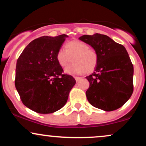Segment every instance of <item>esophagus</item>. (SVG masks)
Wrapping results in <instances>:
<instances>
[{
    "mask_svg": "<svg viewBox=\"0 0 146 146\" xmlns=\"http://www.w3.org/2000/svg\"><path fill=\"white\" fill-rule=\"evenodd\" d=\"M74 78H75V80H76L77 82H78V81H79V80H81L82 78H80V77H76V76H75Z\"/></svg>",
    "mask_w": 146,
    "mask_h": 146,
    "instance_id": "obj_1",
    "label": "esophagus"
}]
</instances>
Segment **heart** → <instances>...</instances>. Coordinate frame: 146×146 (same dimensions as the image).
I'll list each match as a JSON object with an SVG mask.
<instances>
[{"label":"heart","mask_w":146,"mask_h":146,"mask_svg":"<svg viewBox=\"0 0 146 146\" xmlns=\"http://www.w3.org/2000/svg\"><path fill=\"white\" fill-rule=\"evenodd\" d=\"M57 60L62 68H66L72 62L74 63L65 70L69 74L90 73L96 68L98 55L94 48L80 40H72L65 44L64 48H60L57 53Z\"/></svg>","instance_id":"b5f03b06"}]
</instances>
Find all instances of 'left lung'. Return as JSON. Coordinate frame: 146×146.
Segmentation results:
<instances>
[{
  "label": "left lung",
  "mask_w": 146,
  "mask_h": 146,
  "mask_svg": "<svg viewBox=\"0 0 146 146\" xmlns=\"http://www.w3.org/2000/svg\"><path fill=\"white\" fill-rule=\"evenodd\" d=\"M80 40L92 46L98 55L93 73L86 77L90 86L88 101L105 111L119 108L133 93V65L126 49L106 35H84Z\"/></svg>",
  "instance_id": "1"
}]
</instances>
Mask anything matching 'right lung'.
Instances as JSON below:
<instances>
[{"mask_svg": "<svg viewBox=\"0 0 146 146\" xmlns=\"http://www.w3.org/2000/svg\"><path fill=\"white\" fill-rule=\"evenodd\" d=\"M68 36H42L31 41L16 62L15 86L23 104L38 113L49 114L66 104L75 84L57 60Z\"/></svg>", "mask_w": 146, "mask_h": 146, "instance_id": "right-lung-1", "label": "right lung"}]
</instances>
